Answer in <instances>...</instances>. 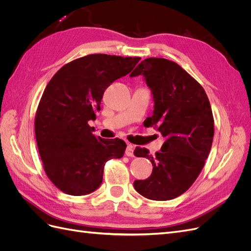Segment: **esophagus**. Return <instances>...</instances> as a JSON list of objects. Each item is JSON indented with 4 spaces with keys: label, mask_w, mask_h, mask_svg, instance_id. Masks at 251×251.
Returning <instances> with one entry per match:
<instances>
[{
    "label": "esophagus",
    "mask_w": 251,
    "mask_h": 251,
    "mask_svg": "<svg viewBox=\"0 0 251 251\" xmlns=\"http://www.w3.org/2000/svg\"><path fill=\"white\" fill-rule=\"evenodd\" d=\"M126 155L127 157H133L134 156V147L132 144H127L126 150Z\"/></svg>",
    "instance_id": "esophagus-1"
}]
</instances>
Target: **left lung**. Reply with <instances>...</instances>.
Returning a JSON list of instances; mask_svg holds the SVG:
<instances>
[{"label":"left lung","mask_w":251,"mask_h":251,"mask_svg":"<svg viewBox=\"0 0 251 251\" xmlns=\"http://www.w3.org/2000/svg\"><path fill=\"white\" fill-rule=\"evenodd\" d=\"M143 75L154 100L153 115L144 126L165 138L155 155L136 148L134 155L148 158L153 172L134 187L151 200L166 201L185 193L198 178L211 149L215 124L208 97L200 83L172 60L150 57L130 76Z\"/></svg>","instance_id":"8db88e82"}]
</instances>
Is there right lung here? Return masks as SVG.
<instances>
[{
  "label": "right lung",
  "instance_id": "1",
  "mask_svg": "<svg viewBox=\"0 0 251 251\" xmlns=\"http://www.w3.org/2000/svg\"><path fill=\"white\" fill-rule=\"evenodd\" d=\"M139 60L90 54L66 64L48 82L35 114V138L45 172L65 194L96 191L105 162L124 156V140L96 137L88 123L100 111L104 90Z\"/></svg>",
  "mask_w": 251,
  "mask_h": 251
}]
</instances>
